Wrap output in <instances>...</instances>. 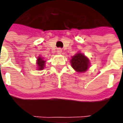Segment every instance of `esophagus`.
Returning a JSON list of instances; mask_svg holds the SVG:
<instances>
[{"label":"esophagus","mask_w":123,"mask_h":123,"mask_svg":"<svg viewBox=\"0 0 123 123\" xmlns=\"http://www.w3.org/2000/svg\"><path fill=\"white\" fill-rule=\"evenodd\" d=\"M57 52H58V54H61V53L62 52L61 48H58V49H57Z\"/></svg>","instance_id":"34e87169"}]
</instances>
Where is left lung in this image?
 Instances as JSON below:
<instances>
[{
  "label": "left lung",
  "instance_id": "1",
  "mask_svg": "<svg viewBox=\"0 0 123 123\" xmlns=\"http://www.w3.org/2000/svg\"><path fill=\"white\" fill-rule=\"evenodd\" d=\"M71 64L76 71L85 72L89 67V59L82 54L77 53L72 57Z\"/></svg>",
  "mask_w": 123,
  "mask_h": 123
}]
</instances>
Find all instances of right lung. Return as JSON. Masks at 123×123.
<instances>
[{
    "mask_svg": "<svg viewBox=\"0 0 123 123\" xmlns=\"http://www.w3.org/2000/svg\"><path fill=\"white\" fill-rule=\"evenodd\" d=\"M37 67H38V69L40 70H42L44 68V64H45V61L42 58H41L40 57L37 58Z\"/></svg>",
    "mask_w": 123,
    "mask_h": 123,
    "instance_id": "right-lung-1",
    "label": "right lung"
}]
</instances>
